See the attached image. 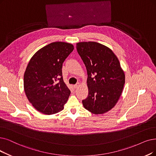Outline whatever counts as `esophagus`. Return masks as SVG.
<instances>
[{
  "label": "esophagus",
  "mask_w": 156,
  "mask_h": 156,
  "mask_svg": "<svg viewBox=\"0 0 156 156\" xmlns=\"http://www.w3.org/2000/svg\"><path fill=\"white\" fill-rule=\"evenodd\" d=\"M80 83H77L76 84H75V85H73V88H76H76H78V87H79V86H80Z\"/></svg>",
  "instance_id": "34e87169"
}]
</instances>
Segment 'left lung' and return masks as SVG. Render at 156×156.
Returning a JSON list of instances; mask_svg holds the SVG:
<instances>
[{"mask_svg": "<svg viewBox=\"0 0 156 156\" xmlns=\"http://www.w3.org/2000/svg\"><path fill=\"white\" fill-rule=\"evenodd\" d=\"M77 50L86 66L88 96L83 101L84 108L95 115L113 109L125 84V73L113 51L95 41L77 43Z\"/></svg>", "mask_w": 156, "mask_h": 156, "instance_id": "obj_1", "label": "left lung"}]
</instances>
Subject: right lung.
<instances>
[{
  "label": "right lung",
  "mask_w": 156,
  "mask_h": 156,
  "mask_svg": "<svg viewBox=\"0 0 156 156\" xmlns=\"http://www.w3.org/2000/svg\"><path fill=\"white\" fill-rule=\"evenodd\" d=\"M74 49L71 43L56 41L38 50L30 58L23 76L29 101L40 113L51 115L64 109L70 91L62 77V66Z\"/></svg>",
  "instance_id": "right-lung-1"
}]
</instances>
